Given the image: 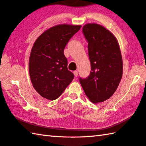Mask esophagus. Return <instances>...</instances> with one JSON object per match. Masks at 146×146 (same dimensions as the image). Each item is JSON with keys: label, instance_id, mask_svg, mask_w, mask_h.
<instances>
[{"label": "esophagus", "instance_id": "obj_1", "mask_svg": "<svg viewBox=\"0 0 146 146\" xmlns=\"http://www.w3.org/2000/svg\"><path fill=\"white\" fill-rule=\"evenodd\" d=\"M74 76H76V77H77V76H78V72L77 70L74 71Z\"/></svg>", "mask_w": 146, "mask_h": 146}]
</instances>
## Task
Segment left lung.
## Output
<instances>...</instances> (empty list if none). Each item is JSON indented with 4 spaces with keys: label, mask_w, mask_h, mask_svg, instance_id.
Masks as SVG:
<instances>
[{
    "label": "left lung",
    "mask_w": 146,
    "mask_h": 146,
    "mask_svg": "<svg viewBox=\"0 0 146 146\" xmlns=\"http://www.w3.org/2000/svg\"><path fill=\"white\" fill-rule=\"evenodd\" d=\"M83 33L88 42L91 72L80 78L86 96L94 103H101L113 96L122 76V58L116 38L106 28L87 24Z\"/></svg>",
    "instance_id": "left-lung-1"
}]
</instances>
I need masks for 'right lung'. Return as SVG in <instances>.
<instances>
[{"mask_svg":"<svg viewBox=\"0 0 146 146\" xmlns=\"http://www.w3.org/2000/svg\"><path fill=\"white\" fill-rule=\"evenodd\" d=\"M81 25L61 24L42 33L33 46L29 61L31 80L35 90L50 101L60 97L74 76L67 68L64 48Z\"/></svg>","mask_w":146,"mask_h":146,"instance_id":"add662e5","label":"right lung"}]
</instances>
